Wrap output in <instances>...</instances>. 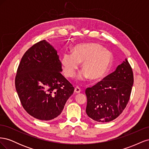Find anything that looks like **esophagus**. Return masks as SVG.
Wrapping results in <instances>:
<instances>
[{"label":"esophagus","mask_w":149,"mask_h":149,"mask_svg":"<svg viewBox=\"0 0 149 149\" xmlns=\"http://www.w3.org/2000/svg\"><path fill=\"white\" fill-rule=\"evenodd\" d=\"M81 89L79 87H78V86L74 88V92L76 93H79L81 92Z\"/></svg>","instance_id":"34e87169"}]
</instances>
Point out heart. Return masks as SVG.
<instances>
[{"mask_svg":"<svg viewBox=\"0 0 149 149\" xmlns=\"http://www.w3.org/2000/svg\"><path fill=\"white\" fill-rule=\"evenodd\" d=\"M112 61L109 51L94 43H81L74 46L72 53H65L61 58L63 70L66 77L72 78L82 63L84 70L78 76L81 81L91 78L93 80L101 79L109 70Z\"/></svg>","mask_w":149,"mask_h":149,"instance_id":"obj_1","label":"heart"}]
</instances>
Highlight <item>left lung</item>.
Returning a JSON list of instances; mask_svg holds the SVG:
<instances>
[{"mask_svg":"<svg viewBox=\"0 0 149 149\" xmlns=\"http://www.w3.org/2000/svg\"><path fill=\"white\" fill-rule=\"evenodd\" d=\"M133 83L132 68L125 59L113 73L86 89L87 115L99 123H107L118 118L129 101Z\"/></svg>","mask_w":149,"mask_h":149,"instance_id":"left-lung-1","label":"left lung"}]
</instances>
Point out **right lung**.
I'll use <instances>...</instances> for the list:
<instances>
[{
	"label": "right lung",
	"mask_w": 149,
	"mask_h": 149,
	"mask_svg": "<svg viewBox=\"0 0 149 149\" xmlns=\"http://www.w3.org/2000/svg\"><path fill=\"white\" fill-rule=\"evenodd\" d=\"M61 71L56 50L45 40L35 43L25 53L15 84L22 105L30 116L49 120L61 113L74 90Z\"/></svg>",
	"instance_id": "right-lung-1"
}]
</instances>
